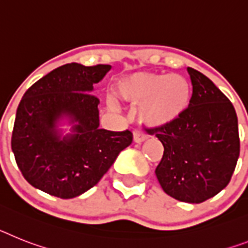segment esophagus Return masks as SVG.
I'll return each instance as SVG.
<instances>
[{
    "label": "esophagus",
    "instance_id": "esophagus-1",
    "mask_svg": "<svg viewBox=\"0 0 248 248\" xmlns=\"http://www.w3.org/2000/svg\"><path fill=\"white\" fill-rule=\"evenodd\" d=\"M146 139H147V135L145 134V132H142V131H140V130L134 131V141H135V142L141 143V142H143V141L146 140Z\"/></svg>",
    "mask_w": 248,
    "mask_h": 248
}]
</instances>
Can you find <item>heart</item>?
<instances>
[{"mask_svg":"<svg viewBox=\"0 0 248 248\" xmlns=\"http://www.w3.org/2000/svg\"><path fill=\"white\" fill-rule=\"evenodd\" d=\"M118 94L124 101L142 105L141 120L149 126H165L176 120L188 107L190 87L179 74L139 73L121 79ZM112 107H116L112 103Z\"/></svg>","mask_w":248,"mask_h":248,"instance_id":"1","label":"heart"}]
</instances>
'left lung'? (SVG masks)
<instances>
[{
	"instance_id": "left-lung-1",
	"label": "left lung",
	"mask_w": 248,
	"mask_h": 248,
	"mask_svg": "<svg viewBox=\"0 0 248 248\" xmlns=\"http://www.w3.org/2000/svg\"><path fill=\"white\" fill-rule=\"evenodd\" d=\"M193 94L174 122L147 128L161 141L163 159L155 170L166 194L202 203L230 183L240 156L238 121L233 105L198 70L188 68Z\"/></svg>"
}]
</instances>
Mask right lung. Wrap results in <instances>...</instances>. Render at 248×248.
Returning a JSON list of instances; mask_svg holds the SVG:
<instances>
[{
    "label": "right lung",
    "instance_id": "right-lung-1",
    "mask_svg": "<svg viewBox=\"0 0 248 248\" xmlns=\"http://www.w3.org/2000/svg\"><path fill=\"white\" fill-rule=\"evenodd\" d=\"M112 66L70 63L51 70L25 92L17 107L11 147L24 178L34 188L70 199L93 188L118 154L132 142L131 131L99 128V99L92 94ZM66 117L72 134L61 137Z\"/></svg>",
    "mask_w": 248,
    "mask_h": 248
}]
</instances>
